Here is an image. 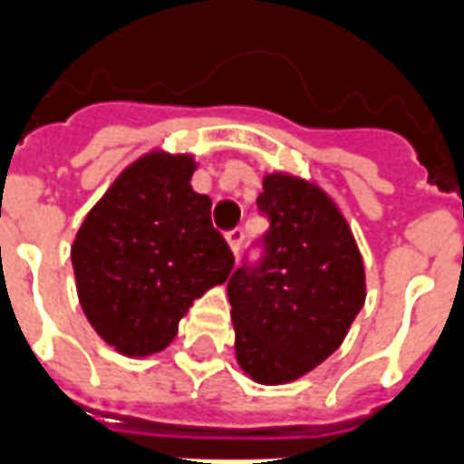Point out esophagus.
I'll list each match as a JSON object with an SVG mask.
<instances>
[{
	"label": "esophagus",
	"mask_w": 464,
	"mask_h": 464,
	"mask_svg": "<svg viewBox=\"0 0 464 464\" xmlns=\"http://www.w3.org/2000/svg\"><path fill=\"white\" fill-rule=\"evenodd\" d=\"M226 243H228V248H231L233 253H238V250H241V243H243L241 228H233V231L226 233Z\"/></svg>",
	"instance_id": "1"
}]
</instances>
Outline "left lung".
Segmentation results:
<instances>
[{
    "label": "left lung",
    "mask_w": 464,
    "mask_h": 464,
    "mask_svg": "<svg viewBox=\"0 0 464 464\" xmlns=\"http://www.w3.org/2000/svg\"><path fill=\"white\" fill-rule=\"evenodd\" d=\"M258 208L270 218L266 258L228 280L236 362L280 386L342 346L366 300V270L352 226L317 181L270 171Z\"/></svg>",
    "instance_id": "left-lung-1"
}]
</instances>
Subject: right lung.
Wrapping results in <instances>:
<instances>
[{
	"label": "right lung",
	"instance_id": "1",
	"mask_svg": "<svg viewBox=\"0 0 464 464\" xmlns=\"http://www.w3.org/2000/svg\"><path fill=\"white\" fill-rule=\"evenodd\" d=\"M194 154L150 150L98 198L71 246L91 327L132 359L160 354L197 297L228 280L233 253L191 188Z\"/></svg>",
	"mask_w": 464,
	"mask_h": 464
}]
</instances>
